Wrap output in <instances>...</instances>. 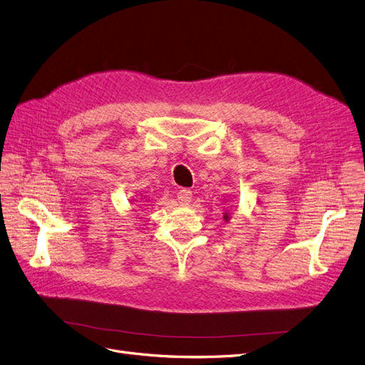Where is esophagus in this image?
Here are the masks:
<instances>
[{
	"instance_id": "1",
	"label": "esophagus",
	"mask_w": 365,
	"mask_h": 365,
	"mask_svg": "<svg viewBox=\"0 0 365 365\" xmlns=\"http://www.w3.org/2000/svg\"><path fill=\"white\" fill-rule=\"evenodd\" d=\"M178 201L182 204V205H187L189 202H192V192L187 190V189H182L178 192Z\"/></svg>"
}]
</instances>
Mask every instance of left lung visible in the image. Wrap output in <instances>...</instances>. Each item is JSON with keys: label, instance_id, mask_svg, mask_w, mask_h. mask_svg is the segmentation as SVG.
Returning <instances> with one entry per match:
<instances>
[{"label": "left lung", "instance_id": "left-lung-1", "mask_svg": "<svg viewBox=\"0 0 365 365\" xmlns=\"http://www.w3.org/2000/svg\"><path fill=\"white\" fill-rule=\"evenodd\" d=\"M224 219H225V220H228V219H230V215H228V212H225V213H224Z\"/></svg>", "mask_w": 365, "mask_h": 365}]
</instances>
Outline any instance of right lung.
Returning <instances> with one entry per match:
<instances>
[{"label": "right lung", "instance_id": "right-lung-1", "mask_svg": "<svg viewBox=\"0 0 365 365\" xmlns=\"http://www.w3.org/2000/svg\"><path fill=\"white\" fill-rule=\"evenodd\" d=\"M146 197V196H145ZM145 197H141V200H145ZM145 202H148V201H145Z\"/></svg>", "mask_w": 365, "mask_h": 365}]
</instances>
